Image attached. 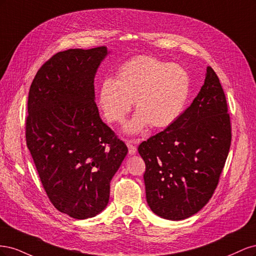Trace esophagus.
Here are the masks:
<instances>
[{
  "label": "esophagus",
  "mask_w": 256,
  "mask_h": 256,
  "mask_svg": "<svg viewBox=\"0 0 256 256\" xmlns=\"http://www.w3.org/2000/svg\"><path fill=\"white\" fill-rule=\"evenodd\" d=\"M138 140H126V144L128 146L129 150V154H134L136 152V144H138Z\"/></svg>",
  "instance_id": "34e87169"
}]
</instances>
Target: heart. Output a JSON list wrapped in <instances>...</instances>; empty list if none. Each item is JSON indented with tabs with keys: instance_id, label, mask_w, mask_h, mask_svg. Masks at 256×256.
I'll list each match as a JSON object with an SVG mask.
<instances>
[{
	"instance_id": "1",
	"label": "heart",
	"mask_w": 256,
	"mask_h": 256,
	"mask_svg": "<svg viewBox=\"0 0 256 256\" xmlns=\"http://www.w3.org/2000/svg\"><path fill=\"white\" fill-rule=\"evenodd\" d=\"M190 88V76L182 66L140 56L120 65L115 80L102 83L98 106L108 122L120 124L134 102L136 113L125 131L136 134L150 124L162 128L174 122L184 109Z\"/></svg>"
}]
</instances>
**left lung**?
Here are the masks:
<instances>
[{
	"label": "left lung",
	"instance_id": "obj_1",
	"mask_svg": "<svg viewBox=\"0 0 256 256\" xmlns=\"http://www.w3.org/2000/svg\"><path fill=\"white\" fill-rule=\"evenodd\" d=\"M190 106L138 146L146 170V200L166 220L200 212L214 194L228 154L232 129L226 98L214 69Z\"/></svg>",
	"mask_w": 256,
	"mask_h": 256
}]
</instances>
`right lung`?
Segmentation results:
<instances>
[{
  "label": "right lung",
  "instance_id": "right-lung-1",
  "mask_svg": "<svg viewBox=\"0 0 256 256\" xmlns=\"http://www.w3.org/2000/svg\"><path fill=\"white\" fill-rule=\"evenodd\" d=\"M108 53L97 47L54 54L28 92L26 138L38 175L53 206L80 220L106 207L128 152L95 102V74Z\"/></svg>",
  "mask_w": 256,
  "mask_h": 256
}]
</instances>
